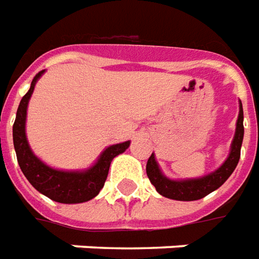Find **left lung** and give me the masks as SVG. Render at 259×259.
<instances>
[{"mask_svg":"<svg viewBox=\"0 0 259 259\" xmlns=\"http://www.w3.org/2000/svg\"><path fill=\"white\" fill-rule=\"evenodd\" d=\"M243 118V106L240 103L236 135L233 139L230 155L227 157L226 162L223 163L216 171L205 176L202 179L183 180V181H173V180L166 179L160 173L159 166L155 160V156L152 153L146 163V174L149 177L150 183L155 185L156 191L163 197L176 199V201H197V199L206 197L214 190H218L230 177V174L234 171V168L240 160V150H241L244 137Z\"/></svg>","mask_w":259,"mask_h":259,"instance_id":"8db88e82","label":"left lung"}]
</instances>
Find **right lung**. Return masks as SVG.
<instances>
[{
	"instance_id": "add662e5",
	"label": "right lung",
	"mask_w": 259,
	"mask_h": 259,
	"mask_svg": "<svg viewBox=\"0 0 259 259\" xmlns=\"http://www.w3.org/2000/svg\"><path fill=\"white\" fill-rule=\"evenodd\" d=\"M45 71H40L33 78L30 89L22 97L16 118L12 128L14 134V146H15L16 159L19 163L22 173L29 180V183L45 194L53 201L61 203H80L86 202L95 198L103 188L107 174H109L110 163L115 156L122 153L130 146V141L110 146L104 150L96 164L86 171H60L46 166L40 162L27 144L25 134V122H26V109L29 99L32 96L36 80L41 76Z\"/></svg>"
}]
</instances>
